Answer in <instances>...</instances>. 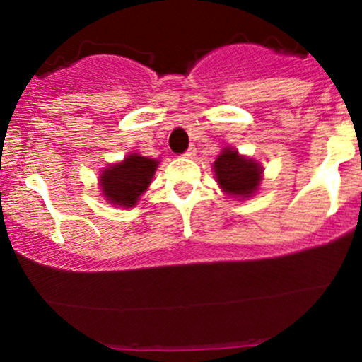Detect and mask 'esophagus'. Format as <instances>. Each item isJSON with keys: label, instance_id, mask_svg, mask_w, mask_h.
Here are the masks:
<instances>
[{"label": "esophagus", "instance_id": "34e87169", "mask_svg": "<svg viewBox=\"0 0 362 362\" xmlns=\"http://www.w3.org/2000/svg\"><path fill=\"white\" fill-rule=\"evenodd\" d=\"M184 156H185V158H194V156H195V148L190 146V148L187 149V151L184 153Z\"/></svg>", "mask_w": 362, "mask_h": 362}]
</instances>
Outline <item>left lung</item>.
I'll return each mask as SVG.
<instances>
[{
  "instance_id": "8db88e82",
  "label": "left lung",
  "mask_w": 362,
  "mask_h": 362,
  "mask_svg": "<svg viewBox=\"0 0 362 362\" xmlns=\"http://www.w3.org/2000/svg\"><path fill=\"white\" fill-rule=\"evenodd\" d=\"M214 172L219 185L224 192L230 195L248 197L259 189L262 168L255 161L240 156L235 149H223V153L216 158Z\"/></svg>"
}]
</instances>
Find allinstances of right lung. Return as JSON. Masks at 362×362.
<instances>
[{
    "instance_id": "obj_1",
    "label": "right lung",
    "mask_w": 362,
    "mask_h": 362,
    "mask_svg": "<svg viewBox=\"0 0 362 362\" xmlns=\"http://www.w3.org/2000/svg\"><path fill=\"white\" fill-rule=\"evenodd\" d=\"M158 161L141 155H129L122 163L105 168L100 177L102 192L112 204L132 207L151 184Z\"/></svg>"
}]
</instances>
